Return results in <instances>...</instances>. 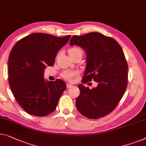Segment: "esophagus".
I'll return each mask as SVG.
<instances>
[{"instance_id":"esophagus-1","label":"esophagus","mask_w":146,"mask_h":146,"mask_svg":"<svg viewBox=\"0 0 146 146\" xmlns=\"http://www.w3.org/2000/svg\"><path fill=\"white\" fill-rule=\"evenodd\" d=\"M66 87H67V88H70L72 87V84H70L68 83V84H66Z\"/></svg>"}]
</instances>
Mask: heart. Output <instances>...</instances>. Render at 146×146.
I'll use <instances>...</instances> for the list:
<instances>
[{"mask_svg":"<svg viewBox=\"0 0 146 146\" xmlns=\"http://www.w3.org/2000/svg\"><path fill=\"white\" fill-rule=\"evenodd\" d=\"M78 52H82V50L78 47L70 48L68 50L70 56L73 55V54L77 53ZM77 75H78V73L76 72L71 71V70H65L64 72H62V74H61V76L66 80H68V81L71 80L74 77Z\"/></svg>","mask_w":146,"mask_h":146,"instance_id":"b5f03b06","label":"heart"}]
</instances>
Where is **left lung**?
I'll use <instances>...</instances> for the list:
<instances>
[{
    "label": "left lung",
    "instance_id": "left-lung-1",
    "mask_svg": "<svg viewBox=\"0 0 146 146\" xmlns=\"http://www.w3.org/2000/svg\"><path fill=\"white\" fill-rule=\"evenodd\" d=\"M70 45L80 46L86 52L82 83L94 80L98 84L91 90L83 84L78 86V111L91 119L105 117L115 109L127 88L128 67L122 47L113 38L98 32L74 35Z\"/></svg>",
    "mask_w": 146,
    "mask_h": 146
}]
</instances>
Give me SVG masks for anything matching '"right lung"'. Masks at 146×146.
<instances>
[{"mask_svg": "<svg viewBox=\"0 0 146 146\" xmlns=\"http://www.w3.org/2000/svg\"><path fill=\"white\" fill-rule=\"evenodd\" d=\"M70 38L34 33L12 47L8 58V82L19 105L29 115L45 117L56 109L66 85L60 79L45 80L44 72L47 66H53L57 52Z\"/></svg>", "mask_w": 146, "mask_h": 146, "instance_id": "1", "label": "right lung"}]
</instances>
